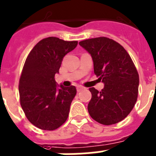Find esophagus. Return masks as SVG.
<instances>
[{"label":"esophagus","mask_w":156,"mask_h":156,"mask_svg":"<svg viewBox=\"0 0 156 156\" xmlns=\"http://www.w3.org/2000/svg\"><path fill=\"white\" fill-rule=\"evenodd\" d=\"M76 89H77V92H81L82 90L84 89V87H83L82 86H77Z\"/></svg>","instance_id":"obj_1"}]
</instances>
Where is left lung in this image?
<instances>
[{"instance_id": "obj_1", "label": "left lung", "mask_w": 156, "mask_h": 156, "mask_svg": "<svg viewBox=\"0 0 156 156\" xmlns=\"http://www.w3.org/2000/svg\"><path fill=\"white\" fill-rule=\"evenodd\" d=\"M79 44L91 55L94 73L104 84L100 92L89 88V115L104 125L119 123L131 112L138 96L140 80L132 58L123 46L107 37L85 40Z\"/></svg>"}]
</instances>
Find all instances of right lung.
Wrapping results in <instances>:
<instances>
[{
	"label": "right lung",
	"mask_w": 156,
	"mask_h": 156,
	"mask_svg": "<svg viewBox=\"0 0 156 156\" xmlns=\"http://www.w3.org/2000/svg\"><path fill=\"white\" fill-rule=\"evenodd\" d=\"M77 44L57 37L44 38L25 60L19 83L20 105L27 119L40 129L52 131L68 119L76 88L57 85L55 75L59 73L64 56Z\"/></svg>",
	"instance_id": "add662e5"
}]
</instances>
